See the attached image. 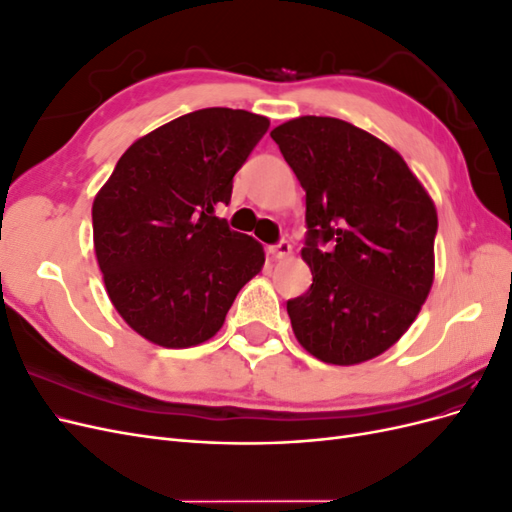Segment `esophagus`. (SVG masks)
Returning a JSON list of instances; mask_svg holds the SVG:
<instances>
[{
  "instance_id": "obj_1",
  "label": "esophagus",
  "mask_w": 512,
  "mask_h": 512,
  "mask_svg": "<svg viewBox=\"0 0 512 512\" xmlns=\"http://www.w3.org/2000/svg\"><path fill=\"white\" fill-rule=\"evenodd\" d=\"M269 252L275 256V258H288L292 254V245L288 241H280L269 247Z\"/></svg>"
}]
</instances>
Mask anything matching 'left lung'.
I'll use <instances>...</instances> for the list:
<instances>
[{"label":"left lung","mask_w":512,"mask_h":512,"mask_svg":"<svg viewBox=\"0 0 512 512\" xmlns=\"http://www.w3.org/2000/svg\"><path fill=\"white\" fill-rule=\"evenodd\" d=\"M271 138L305 190L314 282L286 303L292 331L324 363L374 359L431 290L436 205L393 147L348 121L305 115Z\"/></svg>","instance_id":"obj_1"}]
</instances>
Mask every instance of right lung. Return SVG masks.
I'll return each mask as SVG.
<instances>
[{
    "label": "right lung",
    "mask_w": 512,
    "mask_h": 512,
    "mask_svg": "<svg viewBox=\"0 0 512 512\" xmlns=\"http://www.w3.org/2000/svg\"><path fill=\"white\" fill-rule=\"evenodd\" d=\"M269 130V119L200 108L138 138L91 207L108 299L164 348H190L222 329L239 290L265 265L262 245L230 230L215 205Z\"/></svg>",
    "instance_id": "1"
}]
</instances>
